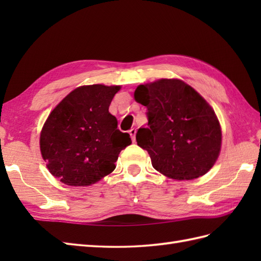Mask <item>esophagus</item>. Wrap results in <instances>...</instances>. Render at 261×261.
<instances>
[{
  "instance_id": "obj_1",
  "label": "esophagus",
  "mask_w": 261,
  "mask_h": 261,
  "mask_svg": "<svg viewBox=\"0 0 261 261\" xmlns=\"http://www.w3.org/2000/svg\"><path fill=\"white\" fill-rule=\"evenodd\" d=\"M129 134H130V137H131V139H132V141H136V135H137V130L136 129H131L130 131H129Z\"/></svg>"
}]
</instances>
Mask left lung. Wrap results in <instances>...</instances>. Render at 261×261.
I'll return each instance as SVG.
<instances>
[{
  "instance_id": "8db88e82",
  "label": "left lung",
  "mask_w": 261,
  "mask_h": 261,
  "mask_svg": "<svg viewBox=\"0 0 261 261\" xmlns=\"http://www.w3.org/2000/svg\"><path fill=\"white\" fill-rule=\"evenodd\" d=\"M135 99L147 108L148 127L136 135L152 167L169 178L203 176L221 150L222 132L214 110L180 80L163 79L139 85Z\"/></svg>"
}]
</instances>
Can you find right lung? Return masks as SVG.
Instances as JSON below:
<instances>
[{"mask_svg": "<svg viewBox=\"0 0 261 261\" xmlns=\"http://www.w3.org/2000/svg\"><path fill=\"white\" fill-rule=\"evenodd\" d=\"M120 86L101 84L70 92L43 124L40 150L50 174L69 186H88L115 169L121 150L131 145L109 107Z\"/></svg>", "mask_w": 261, "mask_h": 261, "instance_id": "right-lung-1", "label": "right lung"}]
</instances>
